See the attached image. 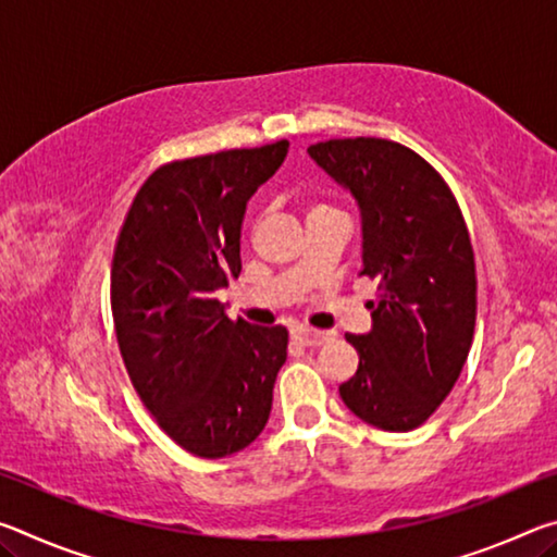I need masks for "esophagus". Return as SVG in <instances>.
<instances>
[{"label":"esophagus","instance_id":"1","mask_svg":"<svg viewBox=\"0 0 557 557\" xmlns=\"http://www.w3.org/2000/svg\"><path fill=\"white\" fill-rule=\"evenodd\" d=\"M295 338L301 346H322L329 342V334L317 332V329H297Z\"/></svg>","mask_w":557,"mask_h":557}]
</instances>
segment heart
I'll return each mask as SVG.
<instances>
[{
  "label": "heart",
  "mask_w": 557,
  "mask_h": 557,
  "mask_svg": "<svg viewBox=\"0 0 557 557\" xmlns=\"http://www.w3.org/2000/svg\"><path fill=\"white\" fill-rule=\"evenodd\" d=\"M322 209H326V206H314V209H312V213H314V211H322Z\"/></svg>",
  "instance_id": "b5f03b06"
}]
</instances>
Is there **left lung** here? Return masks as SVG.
Segmentation results:
<instances>
[{
    "label": "left lung",
    "instance_id": "left-lung-1",
    "mask_svg": "<svg viewBox=\"0 0 557 557\" xmlns=\"http://www.w3.org/2000/svg\"><path fill=\"white\" fill-rule=\"evenodd\" d=\"M309 157L358 203L371 332L346 334L358 369L338 385L356 418L420 428L455 388L474 338L476 272L457 199L425 159L391 139L317 143Z\"/></svg>",
    "mask_w": 557,
    "mask_h": 557
}]
</instances>
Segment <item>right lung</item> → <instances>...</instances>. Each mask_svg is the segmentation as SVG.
<instances>
[{"label":"right lung","instance_id":"1","mask_svg":"<svg viewBox=\"0 0 557 557\" xmlns=\"http://www.w3.org/2000/svg\"><path fill=\"white\" fill-rule=\"evenodd\" d=\"M289 143L159 166L122 223L110 272L120 354L159 428L203 459L235 455L270 418L285 326L231 322L215 292L240 275L250 196Z\"/></svg>","mask_w":557,"mask_h":557}]
</instances>
